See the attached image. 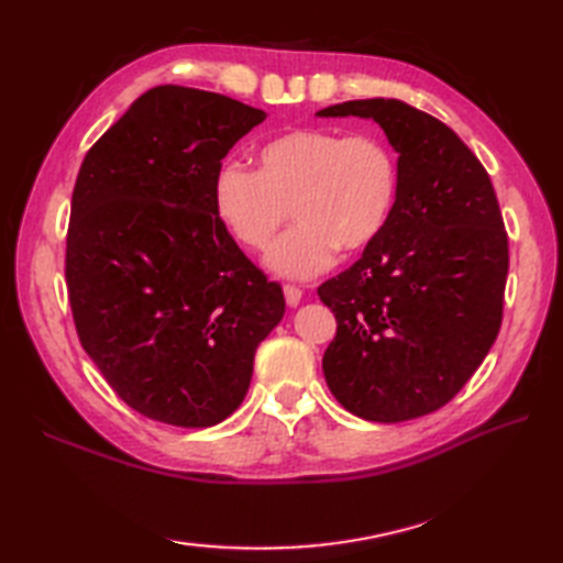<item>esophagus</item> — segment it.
Wrapping results in <instances>:
<instances>
[{"label":"esophagus","instance_id":"esophagus-1","mask_svg":"<svg viewBox=\"0 0 563 563\" xmlns=\"http://www.w3.org/2000/svg\"><path fill=\"white\" fill-rule=\"evenodd\" d=\"M283 292H285V302H288V307H297L302 302V290L295 288V285H285Z\"/></svg>","mask_w":563,"mask_h":563}]
</instances>
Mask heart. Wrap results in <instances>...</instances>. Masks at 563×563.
I'll use <instances>...</instances> for the list:
<instances>
[{
  "mask_svg": "<svg viewBox=\"0 0 563 563\" xmlns=\"http://www.w3.org/2000/svg\"><path fill=\"white\" fill-rule=\"evenodd\" d=\"M399 190V166L385 140L369 133L290 130L258 150V172L222 164L212 178V208L239 244L266 249V266L283 278L307 280L357 254L385 230Z\"/></svg>",
  "mask_w": 563,
  "mask_h": 563,
  "instance_id": "1",
  "label": "heart"
}]
</instances>
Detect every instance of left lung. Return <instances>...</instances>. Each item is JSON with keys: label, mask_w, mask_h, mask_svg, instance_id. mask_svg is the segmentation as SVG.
Masks as SVG:
<instances>
[{"label": "left lung", "mask_w": 563, "mask_h": 563, "mask_svg": "<svg viewBox=\"0 0 563 563\" xmlns=\"http://www.w3.org/2000/svg\"><path fill=\"white\" fill-rule=\"evenodd\" d=\"M317 115L369 118L399 154L385 230L317 290L336 317L321 367L343 409L411 421L445 406L498 336L508 236L492 178L445 123L399 99L345 101Z\"/></svg>", "instance_id": "1"}]
</instances>
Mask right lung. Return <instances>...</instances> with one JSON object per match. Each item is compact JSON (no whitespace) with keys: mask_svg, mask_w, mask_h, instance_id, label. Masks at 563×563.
I'll use <instances>...</instances> for the list:
<instances>
[{"mask_svg":"<svg viewBox=\"0 0 563 563\" xmlns=\"http://www.w3.org/2000/svg\"><path fill=\"white\" fill-rule=\"evenodd\" d=\"M261 109L154 87L81 162L67 290L84 351L130 409L208 428L244 401L285 297L212 208V178Z\"/></svg>","mask_w":563,"mask_h":563,"instance_id":"add662e5","label":"right lung"}]
</instances>
